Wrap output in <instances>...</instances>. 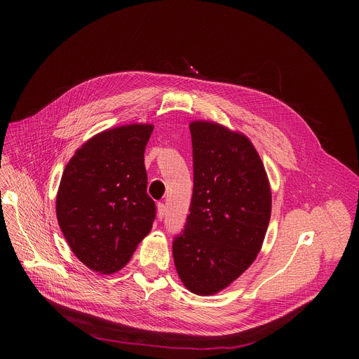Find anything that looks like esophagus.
<instances>
[{
	"instance_id": "1",
	"label": "esophagus",
	"mask_w": 359,
	"mask_h": 359,
	"mask_svg": "<svg viewBox=\"0 0 359 359\" xmlns=\"http://www.w3.org/2000/svg\"><path fill=\"white\" fill-rule=\"evenodd\" d=\"M165 216H166L165 203H158V217H159V220H162Z\"/></svg>"
}]
</instances>
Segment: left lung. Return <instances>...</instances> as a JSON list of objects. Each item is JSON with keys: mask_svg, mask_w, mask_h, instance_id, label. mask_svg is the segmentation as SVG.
<instances>
[{"mask_svg": "<svg viewBox=\"0 0 359 359\" xmlns=\"http://www.w3.org/2000/svg\"><path fill=\"white\" fill-rule=\"evenodd\" d=\"M190 133L193 194L184 229L173 238V257L183 284L210 295L257 257L271 216V191L245 136L210 122H193Z\"/></svg>", "mask_w": 359, "mask_h": 359, "instance_id": "left-lung-1", "label": "left lung"}]
</instances>
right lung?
<instances>
[{
    "mask_svg": "<svg viewBox=\"0 0 359 359\" xmlns=\"http://www.w3.org/2000/svg\"><path fill=\"white\" fill-rule=\"evenodd\" d=\"M151 132L150 125L102 132L76 150L64 170L58 223L71 250L93 271L122 269L156 219L143 161Z\"/></svg>",
    "mask_w": 359,
    "mask_h": 359,
    "instance_id": "1",
    "label": "right lung"
}]
</instances>
